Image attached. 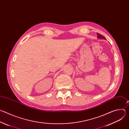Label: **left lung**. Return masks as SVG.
Segmentation results:
<instances>
[{
    "label": "left lung",
    "instance_id": "obj_1",
    "mask_svg": "<svg viewBox=\"0 0 129 129\" xmlns=\"http://www.w3.org/2000/svg\"><path fill=\"white\" fill-rule=\"evenodd\" d=\"M97 35H98V38L99 39H106V38L104 37L103 36H102V35L99 34V33H97Z\"/></svg>",
    "mask_w": 129,
    "mask_h": 129
}]
</instances>
